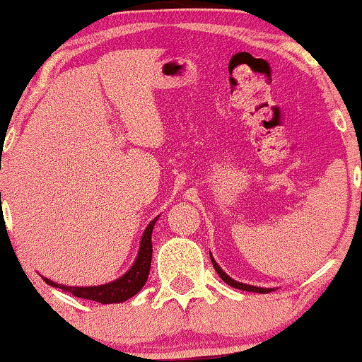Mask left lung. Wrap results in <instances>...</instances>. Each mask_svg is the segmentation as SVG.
Here are the masks:
<instances>
[{"instance_id":"left-lung-1","label":"left lung","mask_w":362,"mask_h":362,"mask_svg":"<svg viewBox=\"0 0 362 362\" xmlns=\"http://www.w3.org/2000/svg\"><path fill=\"white\" fill-rule=\"evenodd\" d=\"M211 260H212V265H214V269H216V272L217 274H219V276L222 280L226 281L227 285H230V286H234V288H239V290H245V291H255V293H270V291H274L272 288H260V286H252V285H245V284H239V281H235V280H232L230 276H227L226 275V272H222V269L219 265L216 264V260L212 259V255H211Z\"/></svg>"}]
</instances>
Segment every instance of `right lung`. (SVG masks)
Segmentation results:
<instances>
[{"mask_svg": "<svg viewBox=\"0 0 362 362\" xmlns=\"http://www.w3.org/2000/svg\"><path fill=\"white\" fill-rule=\"evenodd\" d=\"M156 219H153L150 224H148L145 232H143L140 252H138L135 264H133L132 269L128 270L125 275L120 276V279L115 281H112V284L100 285V286H82V288H78V286L57 285L47 279H44V281H46L47 285L56 286V288H62V291L72 293L74 296H78V298L98 301V303L102 305L122 303V301L132 298L133 295H136L138 291L143 288V285H145L148 280V274H150L151 254H153L151 232H153V227L156 224Z\"/></svg>", "mask_w": 362, "mask_h": 362, "instance_id": "obj_1", "label": "right lung"}]
</instances>
